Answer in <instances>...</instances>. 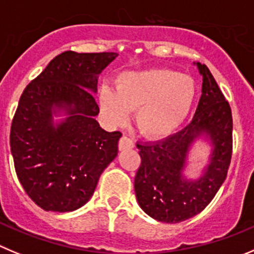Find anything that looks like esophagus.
Returning a JSON list of instances; mask_svg holds the SVG:
<instances>
[{
  "mask_svg": "<svg viewBox=\"0 0 254 254\" xmlns=\"http://www.w3.org/2000/svg\"><path fill=\"white\" fill-rule=\"evenodd\" d=\"M118 147H120L121 151H125V149H131L134 147L133 139H131L127 136H122L120 139V143H118Z\"/></svg>",
  "mask_w": 254,
  "mask_h": 254,
  "instance_id": "esophagus-1",
  "label": "esophagus"
}]
</instances>
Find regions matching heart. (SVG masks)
Listing matches in <instances>:
<instances>
[{"label": "heart", "instance_id": "b5f03b06", "mask_svg": "<svg viewBox=\"0 0 254 254\" xmlns=\"http://www.w3.org/2000/svg\"><path fill=\"white\" fill-rule=\"evenodd\" d=\"M194 95V82L185 74L165 69L128 72L118 78L117 91L103 87L101 107L116 125L122 123L129 111L137 110L139 132L152 138H162L182 125Z\"/></svg>", "mask_w": 254, "mask_h": 254}]
</instances>
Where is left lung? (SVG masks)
<instances>
[{"instance_id":"8db88e82","label":"left lung","mask_w":254,"mask_h":254,"mask_svg":"<svg viewBox=\"0 0 254 254\" xmlns=\"http://www.w3.org/2000/svg\"><path fill=\"white\" fill-rule=\"evenodd\" d=\"M203 77L202 96L192 122L154 143H137L141 166L134 190L141 208L152 218L178 223L203 211L224 182L232 157L233 121L229 103L206 64L197 62ZM204 134L212 142L211 163L198 180L184 176L190 144Z\"/></svg>"}]
</instances>
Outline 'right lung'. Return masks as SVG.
Listing matches in <instances>:
<instances>
[{"instance_id":"add662e5","label":"right lung","mask_w":254,"mask_h":254,"mask_svg":"<svg viewBox=\"0 0 254 254\" xmlns=\"http://www.w3.org/2000/svg\"><path fill=\"white\" fill-rule=\"evenodd\" d=\"M117 56L66 51L21 95L9 146L23 190L45 211L71 212L86 204L117 156L122 133L101 128L92 93L98 74ZM60 110L67 117L55 125L52 115Z\"/></svg>"}]
</instances>
